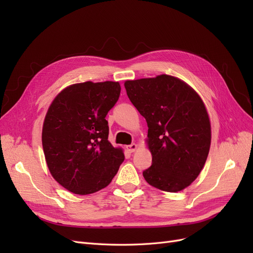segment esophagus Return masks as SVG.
<instances>
[{
    "mask_svg": "<svg viewBox=\"0 0 253 253\" xmlns=\"http://www.w3.org/2000/svg\"><path fill=\"white\" fill-rule=\"evenodd\" d=\"M126 150H127L129 153H133V152H135V151L137 150V144H136V143H132V144L127 145V147H126Z\"/></svg>",
    "mask_w": 253,
    "mask_h": 253,
    "instance_id": "1",
    "label": "esophagus"
}]
</instances>
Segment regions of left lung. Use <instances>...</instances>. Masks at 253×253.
<instances>
[{"label": "left lung", "instance_id": "8db88e82", "mask_svg": "<svg viewBox=\"0 0 253 253\" xmlns=\"http://www.w3.org/2000/svg\"><path fill=\"white\" fill-rule=\"evenodd\" d=\"M129 100L148 124L152 166L142 172L149 185L178 192L194 181L207 160L211 126L201 97L169 75L126 81Z\"/></svg>", "mask_w": 253, "mask_h": 253}]
</instances>
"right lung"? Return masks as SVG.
Returning a JSON list of instances; mask_svg holds the SVG:
<instances>
[{
    "label": "right lung",
    "instance_id": "add662e5",
    "mask_svg": "<svg viewBox=\"0 0 253 253\" xmlns=\"http://www.w3.org/2000/svg\"><path fill=\"white\" fill-rule=\"evenodd\" d=\"M118 82H84L63 89L50 104L42 129L48 169L61 186L85 195L105 188L125 155L109 138L105 117L120 96Z\"/></svg>",
    "mask_w": 253,
    "mask_h": 253
}]
</instances>
